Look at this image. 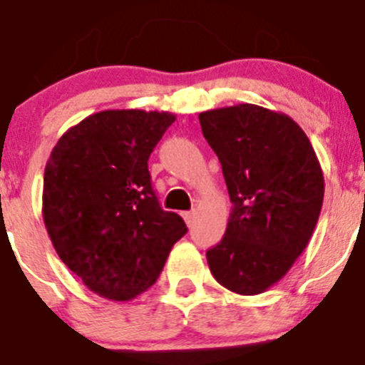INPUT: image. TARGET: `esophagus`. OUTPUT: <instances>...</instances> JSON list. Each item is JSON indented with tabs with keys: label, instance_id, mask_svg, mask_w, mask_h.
<instances>
[{
	"label": "esophagus",
	"instance_id": "esophagus-1",
	"mask_svg": "<svg viewBox=\"0 0 365 365\" xmlns=\"http://www.w3.org/2000/svg\"><path fill=\"white\" fill-rule=\"evenodd\" d=\"M183 219H185V222H187V226H192L194 225V219H196V214H194V212H183Z\"/></svg>",
	"mask_w": 365,
	"mask_h": 365
}]
</instances>
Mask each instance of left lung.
Masks as SVG:
<instances>
[{
  "mask_svg": "<svg viewBox=\"0 0 365 365\" xmlns=\"http://www.w3.org/2000/svg\"><path fill=\"white\" fill-rule=\"evenodd\" d=\"M200 125L232 201L208 267L228 291L260 294L309 246L323 207V169L307 133L282 112L240 103L201 112Z\"/></svg>",
  "mask_w": 365,
  "mask_h": 365,
  "instance_id": "8db88e82",
  "label": "left lung"
}]
</instances>
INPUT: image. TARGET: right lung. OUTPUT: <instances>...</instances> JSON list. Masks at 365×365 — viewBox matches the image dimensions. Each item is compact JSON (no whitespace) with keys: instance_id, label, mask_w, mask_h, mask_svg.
I'll list each match as a JSON object with an SVG mask.
<instances>
[{"instance_id":"add662e5","label":"right lung","mask_w":365,"mask_h":365,"mask_svg":"<svg viewBox=\"0 0 365 365\" xmlns=\"http://www.w3.org/2000/svg\"><path fill=\"white\" fill-rule=\"evenodd\" d=\"M171 112L103 110L71 126L44 169L42 219L60 260L112 302H130L160 277L183 219L162 210L148 158Z\"/></svg>"}]
</instances>
